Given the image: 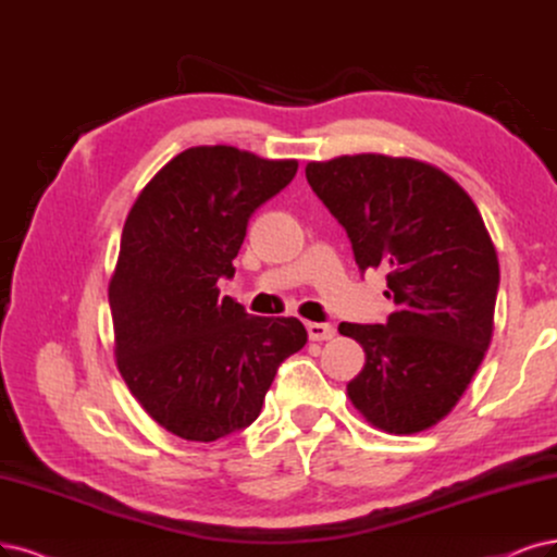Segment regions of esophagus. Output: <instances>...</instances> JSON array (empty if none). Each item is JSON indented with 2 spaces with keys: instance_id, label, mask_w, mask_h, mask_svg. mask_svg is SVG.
I'll use <instances>...</instances> for the list:
<instances>
[{
  "instance_id": "esophagus-1",
  "label": "esophagus",
  "mask_w": 557,
  "mask_h": 557,
  "mask_svg": "<svg viewBox=\"0 0 557 557\" xmlns=\"http://www.w3.org/2000/svg\"><path fill=\"white\" fill-rule=\"evenodd\" d=\"M307 335L312 342H327L335 337V325L331 323H307Z\"/></svg>"
}]
</instances>
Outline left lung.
<instances>
[{"label":"left lung","instance_id":"left-lung-1","mask_svg":"<svg viewBox=\"0 0 557 557\" xmlns=\"http://www.w3.org/2000/svg\"><path fill=\"white\" fill-rule=\"evenodd\" d=\"M305 176L351 238L360 271L381 268L397 305L385 323H339L364 348L348 399L387 434L438 424L493 337L500 268L475 201L413 158L339 156L307 162Z\"/></svg>","mask_w":557,"mask_h":557}]
</instances>
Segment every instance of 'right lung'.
Wrapping results in <instances>:
<instances>
[{"mask_svg":"<svg viewBox=\"0 0 557 557\" xmlns=\"http://www.w3.org/2000/svg\"><path fill=\"white\" fill-rule=\"evenodd\" d=\"M298 172L236 147H193L144 185L110 280L116 367L174 436L211 443L250 426L277 367L305 346L294 317H250L220 298L247 222Z\"/></svg>","mask_w":557,"mask_h":557,"instance_id":"add662e5","label":"right lung"}]
</instances>
